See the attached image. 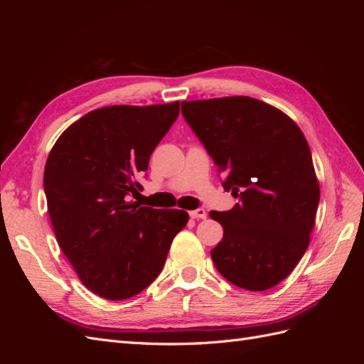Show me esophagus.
Returning a JSON list of instances; mask_svg holds the SVG:
<instances>
[{
  "label": "esophagus",
  "mask_w": 364,
  "mask_h": 364,
  "mask_svg": "<svg viewBox=\"0 0 364 364\" xmlns=\"http://www.w3.org/2000/svg\"><path fill=\"white\" fill-rule=\"evenodd\" d=\"M190 217L196 218V220L206 218V211L203 208H197V209H194V211H190Z\"/></svg>",
  "instance_id": "1"
}]
</instances>
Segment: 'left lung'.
<instances>
[{
  "instance_id": "left-lung-1",
  "label": "left lung",
  "mask_w": 364,
  "mask_h": 364,
  "mask_svg": "<svg viewBox=\"0 0 364 364\" xmlns=\"http://www.w3.org/2000/svg\"><path fill=\"white\" fill-rule=\"evenodd\" d=\"M182 114L240 202L211 211L223 240L211 250L230 284L264 291L304 257L321 188L310 147L294 121L252 97L182 102Z\"/></svg>"
}]
</instances>
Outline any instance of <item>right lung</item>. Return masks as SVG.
Here are the masks:
<instances>
[{"instance_id":"obj_1","label":"right lung","mask_w":364,"mask_h":364,"mask_svg":"<svg viewBox=\"0 0 364 364\" xmlns=\"http://www.w3.org/2000/svg\"><path fill=\"white\" fill-rule=\"evenodd\" d=\"M178 115L179 102L95 109L65 130L48 155L43 190L56 240L85 287L105 299L149 287L188 223L182 209L127 202Z\"/></svg>"}]
</instances>
